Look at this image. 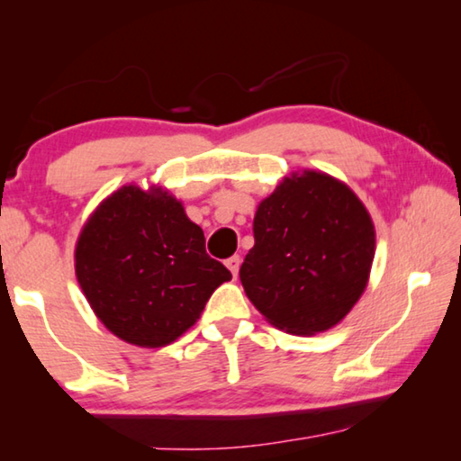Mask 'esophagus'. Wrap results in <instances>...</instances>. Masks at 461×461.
<instances>
[{
	"mask_svg": "<svg viewBox=\"0 0 461 461\" xmlns=\"http://www.w3.org/2000/svg\"><path fill=\"white\" fill-rule=\"evenodd\" d=\"M240 256H231V258H228V260H225V267H228L230 268V272H231V275H233V278H236L238 276V270H240Z\"/></svg>",
	"mask_w": 461,
	"mask_h": 461,
	"instance_id": "obj_1",
	"label": "esophagus"
}]
</instances>
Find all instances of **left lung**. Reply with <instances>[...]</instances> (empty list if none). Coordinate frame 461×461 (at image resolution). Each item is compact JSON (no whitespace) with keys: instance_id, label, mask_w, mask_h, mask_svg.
I'll use <instances>...</instances> for the list:
<instances>
[{"instance_id":"left-lung-1","label":"left lung","mask_w":461,"mask_h":461,"mask_svg":"<svg viewBox=\"0 0 461 461\" xmlns=\"http://www.w3.org/2000/svg\"><path fill=\"white\" fill-rule=\"evenodd\" d=\"M374 249L372 217L356 193L330 175L303 170L258 205L240 280L267 321L315 335L338 325L360 299Z\"/></svg>"}]
</instances>
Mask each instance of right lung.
I'll list each match as a JSON object with an SVG mask.
<instances>
[{
    "label": "right lung",
    "mask_w": 461,
    "mask_h": 461,
    "mask_svg": "<svg viewBox=\"0 0 461 461\" xmlns=\"http://www.w3.org/2000/svg\"><path fill=\"white\" fill-rule=\"evenodd\" d=\"M75 272L99 321L120 339L162 348L197 323L231 272L205 252V236L181 201L126 185L83 225Z\"/></svg>",
    "instance_id": "add662e5"
}]
</instances>
